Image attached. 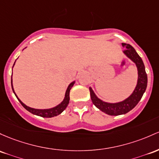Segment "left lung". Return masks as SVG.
Wrapping results in <instances>:
<instances>
[{
	"mask_svg": "<svg viewBox=\"0 0 159 159\" xmlns=\"http://www.w3.org/2000/svg\"><path fill=\"white\" fill-rule=\"evenodd\" d=\"M121 44L122 46L126 48L123 51L124 53L136 64L137 70H138L137 84L136 88L134 89L133 93L122 102H117V103H109L97 98L91 88H89L90 97H91L93 105L98 108L99 110L109 116H119V115L126 114L131 109H133L142 98L147 87V74L145 70V66L141 57L131 45L125 43H122Z\"/></svg>",
	"mask_w": 159,
	"mask_h": 159,
	"instance_id": "obj_1",
	"label": "left lung"
}]
</instances>
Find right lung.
Masks as SVG:
<instances>
[{
	"instance_id": "1",
	"label": "right lung",
	"mask_w": 159,
	"mask_h": 159,
	"mask_svg": "<svg viewBox=\"0 0 159 159\" xmlns=\"http://www.w3.org/2000/svg\"><path fill=\"white\" fill-rule=\"evenodd\" d=\"M14 64H15V62H14ZM14 64H13V66H14ZM11 84H12V80H11ZM74 84H75V81H73V82H71L70 84L69 85L67 90H66L65 98H64L63 101H62L60 104H59L58 106H55V107H53V108H51V109H33V108H30V107H29V106H25V104H24L23 102H22V101H21L20 99L17 97V96L16 95L14 90H13V84H12V89H13V93H15L16 98L18 99V100L20 101V103L22 104V106L25 108L26 110H28L29 112L32 113V114L36 115V116H38L43 117V118H52V117L57 116H58V115L61 114L62 111L65 110L66 108L67 107L68 104H69V99H70V98H69V92H70L71 88L73 86V85H74Z\"/></svg>"
}]
</instances>
